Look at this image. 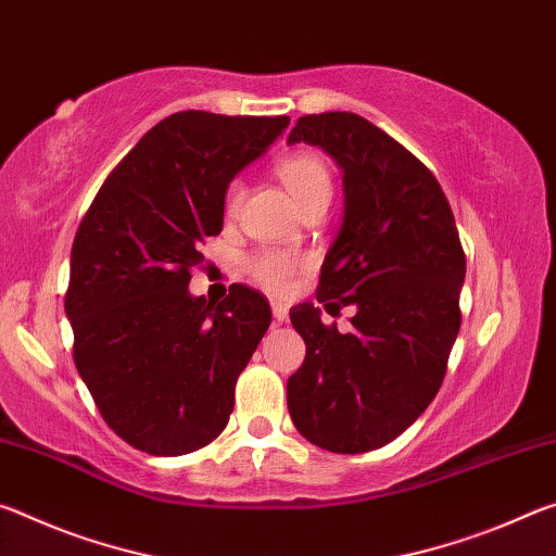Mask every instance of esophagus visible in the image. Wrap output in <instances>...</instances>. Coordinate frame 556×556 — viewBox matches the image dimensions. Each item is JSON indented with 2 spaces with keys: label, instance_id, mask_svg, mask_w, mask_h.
I'll use <instances>...</instances> for the list:
<instances>
[{
  "label": "esophagus",
  "instance_id": "obj_1",
  "mask_svg": "<svg viewBox=\"0 0 556 556\" xmlns=\"http://www.w3.org/2000/svg\"><path fill=\"white\" fill-rule=\"evenodd\" d=\"M271 314H275V321H279V324H285L287 318H289L287 306L279 304V301H275V304H271Z\"/></svg>",
  "mask_w": 556,
  "mask_h": 556
}]
</instances>
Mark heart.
I'll return each instance as SVG.
<instances>
[{
	"mask_svg": "<svg viewBox=\"0 0 556 556\" xmlns=\"http://www.w3.org/2000/svg\"><path fill=\"white\" fill-rule=\"evenodd\" d=\"M277 176L281 178V184L287 186V191L294 195V201L299 203L301 211L312 208L316 203H328L331 201V191H333V181L331 174H328V166L324 164L321 156L316 154H291L285 156L277 164ZM242 181L228 184L223 195V208L225 215L238 213L240 203H242ZM308 260L294 255V252L287 250H260L252 255L248 262H244V269L252 277V281H257L260 287H265L271 294H287L294 285V279L306 269Z\"/></svg>",
	"mask_w": 556,
	"mask_h": 556,
	"instance_id": "1",
	"label": "heart"
}]
</instances>
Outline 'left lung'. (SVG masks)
<instances>
[{
    "mask_svg": "<svg viewBox=\"0 0 556 556\" xmlns=\"http://www.w3.org/2000/svg\"><path fill=\"white\" fill-rule=\"evenodd\" d=\"M296 142L321 147L343 172V225L316 299L355 306V316L353 331L338 333L314 304L291 308L306 357L287 382V404L312 444L365 454L437 397L460 328L466 255L434 174L388 131L355 112H321L296 119Z\"/></svg>",
    "mask_w": 556,
    "mask_h": 556,
    "instance_id": "left-lung-1",
    "label": "left lung"
}]
</instances>
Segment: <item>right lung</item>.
<instances>
[{
    "label": "right lung",
    "instance_id": "obj_1",
    "mask_svg": "<svg viewBox=\"0 0 556 556\" xmlns=\"http://www.w3.org/2000/svg\"><path fill=\"white\" fill-rule=\"evenodd\" d=\"M289 117L168 115L112 168L71 250L73 361L102 419L152 456L201 448L228 425L235 382L269 328L265 296L188 294L225 188Z\"/></svg>",
    "mask_w": 556,
    "mask_h": 556
}]
</instances>
